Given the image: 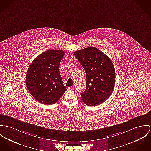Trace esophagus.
<instances>
[{"label":"esophagus","instance_id":"obj_1","mask_svg":"<svg viewBox=\"0 0 151 151\" xmlns=\"http://www.w3.org/2000/svg\"><path fill=\"white\" fill-rule=\"evenodd\" d=\"M67 88H68V90H73V89H74V87H73V86H71V87H68Z\"/></svg>","mask_w":151,"mask_h":151}]
</instances>
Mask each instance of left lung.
Segmentation results:
<instances>
[{
	"instance_id": "left-lung-1",
	"label": "left lung",
	"mask_w": 151,
	"mask_h": 151,
	"mask_svg": "<svg viewBox=\"0 0 151 151\" xmlns=\"http://www.w3.org/2000/svg\"><path fill=\"white\" fill-rule=\"evenodd\" d=\"M74 55L86 75V89L81 93V100L90 106L104 102L111 95L115 85L116 70L112 61L95 47L79 50Z\"/></svg>"
}]
</instances>
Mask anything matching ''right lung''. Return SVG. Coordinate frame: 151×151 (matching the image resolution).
<instances>
[{"instance_id":"obj_1","label":"right lung","mask_w":151,"mask_h":151,"mask_svg":"<svg viewBox=\"0 0 151 151\" xmlns=\"http://www.w3.org/2000/svg\"><path fill=\"white\" fill-rule=\"evenodd\" d=\"M64 54L63 50L49 49L35 58L27 71V88L42 104L56 103L67 90L58 70Z\"/></svg>"}]
</instances>
